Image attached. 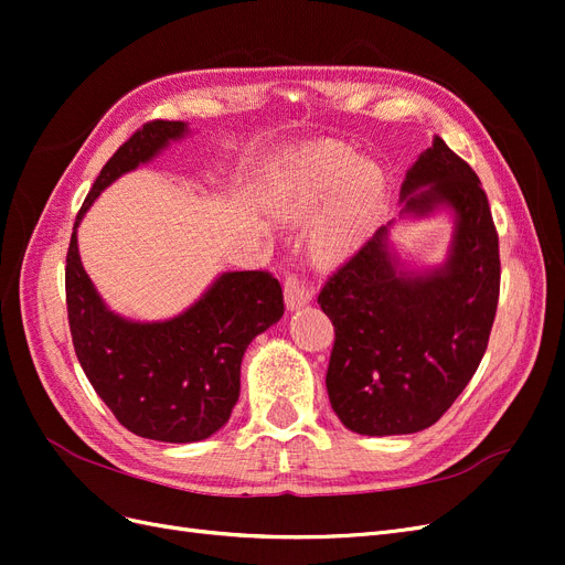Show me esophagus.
I'll use <instances>...</instances> for the list:
<instances>
[{"mask_svg": "<svg viewBox=\"0 0 565 565\" xmlns=\"http://www.w3.org/2000/svg\"><path fill=\"white\" fill-rule=\"evenodd\" d=\"M313 295H316V289L309 278L297 276V273L285 278V303L289 311H297V309H301V306L311 303Z\"/></svg>", "mask_w": 565, "mask_h": 565, "instance_id": "1", "label": "esophagus"}]
</instances>
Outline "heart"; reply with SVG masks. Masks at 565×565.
<instances>
[{
  "instance_id": "b5f03b06",
  "label": "heart",
  "mask_w": 565,
  "mask_h": 565,
  "mask_svg": "<svg viewBox=\"0 0 565 565\" xmlns=\"http://www.w3.org/2000/svg\"><path fill=\"white\" fill-rule=\"evenodd\" d=\"M328 193L313 221L311 247L320 259L334 262L358 247L380 207L384 179L377 167L334 146L313 148L278 179L270 204L280 216L303 218Z\"/></svg>"
}]
</instances>
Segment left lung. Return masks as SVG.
I'll return each instance as SVG.
<instances>
[{
  "instance_id": "8db88e82",
  "label": "left lung",
  "mask_w": 565,
  "mask_h": 565,
  "mask_svg": "<svg viewBox=\"0 0 565 565\" xmlns=\"http://www.w3.org/2000/svg\"><path fill=\"white\" fill-rule=\"evenodd\" d=\"M426 184L424 192L416 188ZM403 214L455 212L448 262L401 270L382 226L322 285L334 324L330 403L347 429L396 436L429 429L471 382L488 349L500 299V241L473 169L434 139L409 169Z\"/></svg>"
}]
</instances>
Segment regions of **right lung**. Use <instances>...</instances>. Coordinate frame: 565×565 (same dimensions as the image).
Segmentation results:
<instances>
[{"label": "right lung", "instance_id": "right-lung-1", "mask_svg": "<svg viewBox=\"0 0 565 565\" xmlns=\"http://www.w3.org/2000/svg\"><path fill=\"white\" fill-rule=\"evenodd\" d=\"M188 131L152 119L136 129L100 169L75 218L98 193ZM73 231L65 256V303L77 361L117 422L164 443L210 438L241 396V363L249 341L285 313L282 287L268 270L224 273L191 309L164 322H131L100 301Z\"/></svg>", "mask_w": 565, "mask_h": 565}]
</instances>
